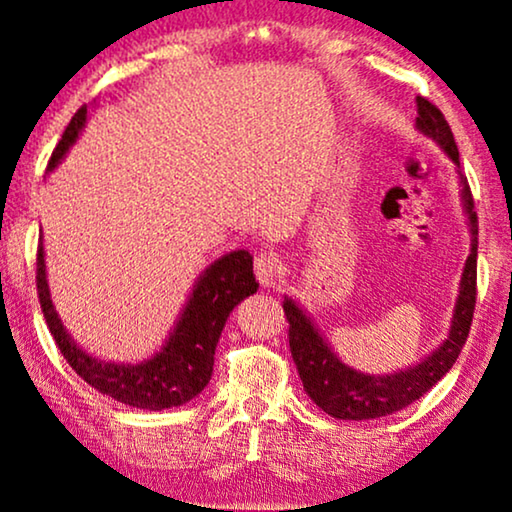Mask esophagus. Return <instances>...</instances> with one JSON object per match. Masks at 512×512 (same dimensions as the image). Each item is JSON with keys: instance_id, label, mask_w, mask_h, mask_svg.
Returning a JSON list of instances; mask_svg holds the SVG:
<instances>
[{"instance_id": "esophagus-1", "label": "esophagus", "mask_w": 512, "mask_h": 512, "mask_svg": "<svg viewBox=\"0 0 512 512\" xmlns=\"http://www.w3.org/2000/svg\"><path fill=\"white\" fill-rule=\"evenodd\" d=\"M255 276L264 288H274L278 283V278H281V264H278L274 252L264 250L255 257Z\"/></svg>"}]
</instances>
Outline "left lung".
<instances>
[{
  "label": "left lung",
  "mask_w": 512,
  "mask_h": 512,
  "mask_svg": "<svg viewBox=\"0 0 512 512\" xmlns=\"http://www.w3.org/2000/svg\"><path fill=\"white\" fill-rule=\"evenodd\" d=\"M414 126L452 159L456 177H459L461 206L470 231V252L461 271L459 295H456L447 337L419 363L388 374L360 372L356 367L346 365L320 332L311 313L295 297L285 295L283 311L290 323V351L299 379L313 403L335 419L365 421L405 410L452 370L463 344H466L470 323H473L475 281H478V215L473 210V194H470L466 177L461 175L459 149H456L452 128L440 109L424 98H417Z\"/></svg>",
  "instance_id": "left-lung-1"
}]
</instances>
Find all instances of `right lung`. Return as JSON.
I'll use <instances>...</instances> for the list:
<instances>
[{
	"mask_svg": "<svg viewBox=\"0 0 512 512\" xmlns=\"http://www.w3.org/2000/svg\"><path fill=\"white\" fill-rule=\"evenodd\" d=\"M88 109L81 107L65 128L63 140L49 161V173L60 166L74 142L86 128ZM260 283L252 274V255L248 250H231L217 257L201 271L192 285L180 316L170 327L166 342L152 356L131 363L102 360L74 342L60 320L51 299L49 276H46L44 236H39L37 252V290L46 325L56 339L72 370L95 391L119 400V403L138 407V410L161 412L180 407L194 400L213 377L215 349L227 325L229 313L245 297L255 295Z\"/></svg>",
	"mask_w": 512,
	"mask_h": 512,
	"instance_id": "obj_1",
	"label": "right lung"
}]
</instances>
